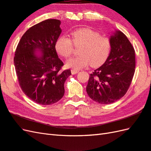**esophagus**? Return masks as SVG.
<instances>
[{
  "mask_svg": "<svg viewBox=\"0 0 151 151\" xmlns=\"http://www.w3.org/2000/svg\"><path fill=\"white\" fill-rule=\"evenodd\" d=\"M79 72V71L78 70H76V69H71V73L73 75H75L76 73H78Z\"/></svg>",
  "mask_w": 151,
  "mask_h": 151,
  "instance_id": "1",
  "label": "esophagus"
}]
</instances>
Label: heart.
<instances>
[{
	"instance_id": "obj_1",
	"label": "heart",
	"mask_w": 151,
	"mask_h": 151,
	"mask_svg": "<svg viewBox=\"0 0 151 151\" xmlns=\"http://www.w3.org/2000/svg\"><path fill=\"white\" fill-rule=\"evenodd\" d=\"M82 44L79 50L80 54L69 59L66 62L68 68L80 69L90 64L93 67H99L107 60L111 50L109 38L90 28H80L71 33V39L65 35L60 37L56 42L55 48L64 58L71 57L73 51V44Z\"/></svg>"
}]
</instances>
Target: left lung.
Returning a JSON list of instances; mask_svg holds the SVG:
<instances>
[{
    "label": "left lung",
    "mask_w": 151,
    "mask_h": 151,
    "mask_svg": "<svg viewBox=\"0 0 151 151\" xmlns=\"http://www.w3.org/2000/svg\"><path fill=\"white\" fill-rule=\"evenodd\" d=\"M111 50L104 64L90 75L86 91L93 100L109 104L123 97L135 71V51L120 31L111 36Z\"/></svg>",
    "instance_id": "1"
}]
</instances>
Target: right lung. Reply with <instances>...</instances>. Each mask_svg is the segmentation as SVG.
I'll list each match as a JSON object with an SVG mask.
<instances>
[{
  "instance_id": "obj_1",
  "label": "right lung",
  "mask_w": 151,
  "mask_h": 151,
  "mask_svg": "<svg viewBox=\"0 0 151 151\" xmlns=\"http://www.w3.org/2000/svg\"><path fill=\"white\" fill-rule=\"evenodd\" d=\"M61 22L47 19L28 29L21 37L15 57L16 74L21 89L35 102L51 105L64 94V83L71 75L61 71L64 63L58 57L56 42L60 35ZM40 50L41 55L34 52Z\"/></svg>"
}]
</instances>
